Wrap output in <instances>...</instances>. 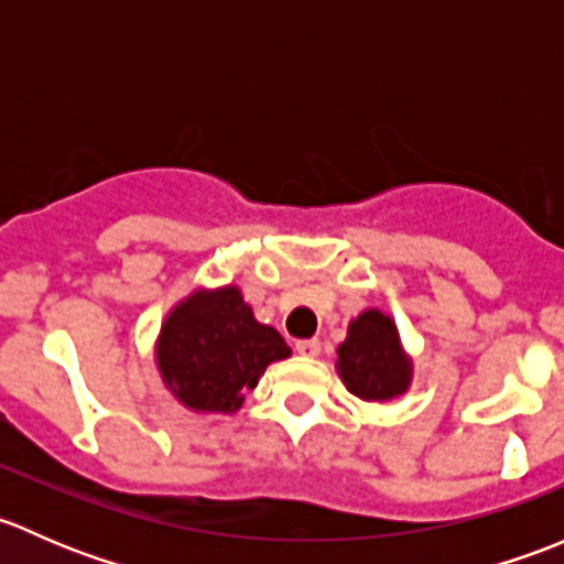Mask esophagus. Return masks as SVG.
Masks as SVG:
<instances>
[{
    "mask_svg": "<svg viewBox=\"0 0 564 564\" xmlns=\"http://www.w3.org/2000/svg\"><path fill=\"white\" fill-rule=\"evenodd\" d=\"M294 349H297L303 357H316L318 351H322V344H318V338H303L294 344Z\"/></svg>",
    "mask_w": 564,
    "mask_h": 564,
    "instance_id": "1",
    "label": "esophagus"
}]
</instances>
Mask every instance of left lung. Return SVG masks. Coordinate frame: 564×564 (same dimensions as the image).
<instances>
[{"label": "left lung", "instance_id": "obj_1", "mask_svg": "<svg viewBox=\"0 0 564 564\" xmlns=\"http://www.w3.org/2000/svg\"><path fill=\"white\" fill-rule=\"evenodd\" d=\"M338 373L362 401H390L412 382V360L403 351L395 322L377 308L362 311L338 346Z\"/></svg>", "mask_w": 564, "mask_h": 564}]
</instances>
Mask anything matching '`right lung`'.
Masks as SVG:
<instances>
[{"label": "right lung", "instance_id": "right-lung-1", "mask_svg": "<svg viewBox=\"0 0 564 564\" xmlns=\"http://www.w3.org/2000/svg\"><path fill=\"white\" fill-rule=\"evenodd\" d=\"M292 349L275 327L256 322L237 286L198 289L166 316L155 360L166 388L193 412L231 414L267 366Z\"/></svg>", "mask_w": 564, "mask_h": 564}]
</instances>
